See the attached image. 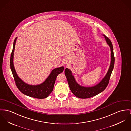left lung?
I'll use <instances>...</instances> for the list:
<instances>
[{
    "instance_id": "8db88e82",
    "label": "left lung",
    "mask_w": 131,
    "mask_h": 131,
    "mask_svg": "<svg viewBox=\"0 0 131 131\" xmlns=\"http://www.w3.org/2000/svg\"><path fill=\"white\" fill-rule=\"evenodd\" d=\"M103 35L104 36L107 43L111 49V63L106 75L98 84L92 87H84L81 86L76 82L74 76L72 74V71L68 68H66L65 70V74L68 81L71 91L73 94L78 98L86 99L95 96L104 90L108 85L112 72L114 66L115 57L114 55L113 47L111 40L104 34Z\"/></svg>"
}]
</instances>
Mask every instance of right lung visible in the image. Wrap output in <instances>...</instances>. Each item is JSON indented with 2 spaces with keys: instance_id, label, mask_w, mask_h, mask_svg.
Listing matches in <instances>:
<instances>
[{
  "instance_id": "1",
  "label": "right lung",
  "mask_w": 131,
  "mask_h": 131,
  "mask_svg": "<svg viewBox=\"0 0 131 131\" xmlns=\"http://www.w3.org/2000/svg\"><path fill=\"white\" fill-rule=\"evenodd\" d=\"M16 37L13 42V46L10 56V69L12 71L15 84L21 92L31 97L44 99L47 98L53 90L56 79L59 74L64 70V67L56 68L51 71L50 75L42 83L37 85H32L25 83L21 80L17 74L13 64V55L16 41Z\"/></svg>"
}]
</instances>
